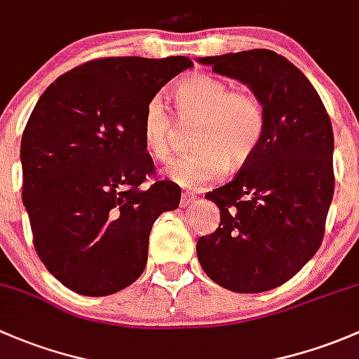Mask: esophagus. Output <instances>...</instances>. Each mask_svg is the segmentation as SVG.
Here are the masks:
<instances>
[{"mask_svg": "<svg viewBox=\"0 0 359 359\" xmlns=\"http://www.w3.org/2000/svg\"><path fill=\"white\" fill-rule=\"evenodd\" d=\"M195 201V195H191V194H183L181 195V205H190L191 202Z\"/></svg>", "mask_w": 359, "mask_h": 359, "instance_id": "obj_1", "label": "esophagus"}]
</instances>
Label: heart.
<instances>
[{
  "instance_id": "heart-1",
  "label": "heart",
  "mask_w": 359,
  "mask_h": 359,
  "mask_svg": "<svg viewBox=\"0 0 359 359\" xmlns=\"http://www.w3.org/2000/svg\"><path fill=\"white\" fill-rule=\"evenodd\" d=\"M175 114L181 124H194L195 150L175 158L165 168L172 183L198 190L224 176L226 169H240L261 147L266 131V114L261 100L247 90H231L230 84L209 74H194L172 90ZM178 126L161 98L147 102L142 117V138L147 152L157 161L171 154Z\"/></svg>"
}]
</instances>
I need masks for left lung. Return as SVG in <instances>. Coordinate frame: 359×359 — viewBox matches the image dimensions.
<instances>
[{
	"instance_id": "left-lung-1",
	"label": "left lung",
	"mask_w": 359,
	"mask_h": 359,
	"mask_svg": "<svg viewBox=\"0 0 359 359\" xmlns=\"http://www.w3.org/2000/svg\"><path fill=\"white\" fill-rule=\"evenodd\" d=\"M247 84L261 100V147L236 176L205 198L221 210L197 256L212 282L257 294L289 282L316 254L334 197V131L320 95L292 62L271 50L198 58Z\"/></svg>"
}]
</instances>
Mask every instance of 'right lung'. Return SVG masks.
<instances>
[{
  "instance_id": "add662e5",
  "label": "right lung",
  "mask_w": 359,
  "mask_h": 359,
  "mask_svg": "<svg viewBox=\"0 0 359 359\" xmlns=\"http://www.w3.org/2000/svg\"><path fill=\"white\" fill-rule=\"evenodd\" d=\"M187 57H107L69 70L36 103L20 143L32 242L48 271L90 297L140 278L155 219L180 205L169 180L145 184L155 165L142 138L149 100Z\"/></svg>"
}]
</instances>
